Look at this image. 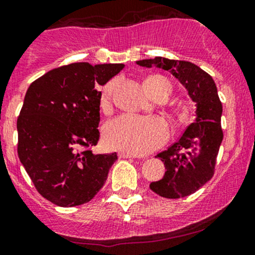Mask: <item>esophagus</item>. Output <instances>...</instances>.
Here are the masks:
<instances>
[{
	"instance_id": "obj_1",
	"label": "esophagus",
	"mask_w": 255,
	"mask_h": 255,
	"mask_svg": "<svg viewBox=\"0 0 255 255\" xmlns=\"http://www.w3.org/2000/svg\"><path fill=\"white\" fill-rule=\"evenodd\" d=\"M120 158H137V155L133 154V153H127V152H120L119 153Z\"/></svg>"
}]
</instances>
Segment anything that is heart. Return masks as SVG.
<instances>
[{"label": "heart", "instance_id": "1", "mask_svg": "<svg viewBox=\"0 0 255 255\" xmlns=\"http://www.w3.org/2000/svg\"><path fill=\"white\" fill-rule=\"evenodd\" d=\"M118 80L113 79L102 90L101 103L103 107L111 102L112 95L117 87ZM144 89L154 97L160 89L171 91V85L160 75L149 76L144 80ZM169 136L166 123L159 118H136L131 116H120L114 118L106 124L103 130V139L107 147L119 149L133 154H144L161 146Z\"/></svg>", "mask_w": 255, "mask_h": 255}]
</instances>
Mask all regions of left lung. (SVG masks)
<instances>
[{
    "label": "left lung",
    "instance_id": "obj_1",
    "mask_svg": "<svg viewBox=\"0 0 255 255\" xmlns=\"http://www.w3.org/2000/svg\"><path fill=\"white\" fill-rule=\"evenodd\" d=\"M137 64L146 68L155 65L169 70L196 102V120L187 127L179 141L157 154V158L164 161L165 175L149 185L153 192L164 198L190 196L213 177L223 142V105L216 85L209 74L187 61L155 57L138 61Z\"/></svg>",
    "mask_w": 255,
    "mask_h": 255
}]
</instances>
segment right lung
Returning <instances> with one entry per match:
<instances>
[{
    "label": "right lung",
    "instance_id": "1",
    "mask_svg": "<svg viewBox=\"0 0 255 255\" xmlns=\"http://www.w3.org/2000/svg\"><path fill=\"white\" fill-rule=\"evenodd\" d=\"M124 64L73 63L29 86L17 120L18 155L43 198L59 207L90 202L105 185L117 153L94 154L100 139L101 91Z\"/></svg>",
    "mask_w": 255,
    "mask_h": 255
}]
</instances>
